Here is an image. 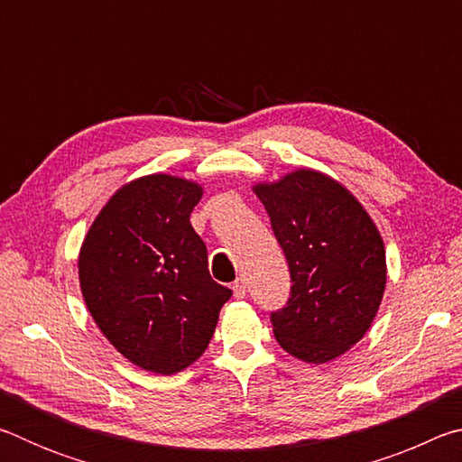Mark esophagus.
<instances>
[{"instance_id":"obj_1","label":"esophagus","mask_w":462,"mask_h":462,"mask_svg":"<svg viewBox=\"0 0 462 462\" xmlns=\"http://www.w3.org/2000/svg\"><path fill=\"white\" fill-rule=\"evenodd\" d=\"M232 291H234V297H236V300H242V297L246 295V281H245V279H236V281H234Z\"/></svg>"}]
</instances>
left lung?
I'll return each mask as SVG.
<instances>
[{
    "mask_svg": "<svg viewBox=\"0 0 462 462\" xmlns=\"http://www.w3.org/2000/svg\"><path fill=\"white\" fill-rule=\"evenodd\" d=\"M291 273V295L271 322L281 348L322 365L369 330L387 283L385 245L346 187L314 169L256 183Z\"/></svg>",
    "mask_w": 462,
    "mask_h": 462,
    "instance_id": "left-lung-1",
    "label": "left lung"
}]
</instances>
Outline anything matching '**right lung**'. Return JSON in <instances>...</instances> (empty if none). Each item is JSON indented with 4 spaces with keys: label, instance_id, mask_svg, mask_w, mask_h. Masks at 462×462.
<instances>
[{
    "label": "right lung",
    "instance_id": "add662e5",
    "mask_svg": "<svg viewBox=\"0 0 462 462\" xmlns=\"http://www.w3.org/2000/svg\"><path fill=\"white\" fill-rule=\"evenodd\" d=\"M201 195L181 177L134 179L101 208L81 245L91 318L122 356L156 374L198 361L232 295L209 277L208 248L189 222Z\"/></svg>",
    "mask_w": 462,
    "mask_h": 462
}]
</instances>
